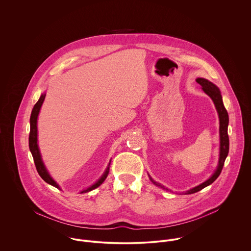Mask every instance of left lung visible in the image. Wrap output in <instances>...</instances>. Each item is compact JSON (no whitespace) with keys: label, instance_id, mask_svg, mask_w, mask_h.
Wrapping results in <instances>:
<instances>
[{"label":"left lung","instance_id":"8db88e82","mask_svg":"<svg viewBox=\"0 0 251 251\" xmlns=\"http://www.w3.org/2000/svg\"><path fill=\"white\" fill-rule=\"evenodd\" d=\"M196 82L201 85L202 90L205 92V94H207L212 99V100L215 104V109L217 111V114H218V118H219V157H218V163H217L216 169L213 173V175L207 180H205L204 182L200 183L199 185L192 187L186 191H183L182 194H192V193L200 191L204 187L212 184L215 179H217V177L220 175L221 170L224 165V161H225V159L228 155V151H229V137H228L229 117H228L227 110L223 105L220 90L215 86L214 83H212L211 81H209L208 79H205V78L198 77L196 79ZM149 178L151 180V182L153 184H155L156 186H159L163 189L168 190L163 185H161L159 182H156L150 175H149Z\"/></svg>","mask_w":251,"mask_h":251}]
</instances>
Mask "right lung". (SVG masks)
Masks as SVG:
<instances>
[{"instance_id":"obj_1","label":"right lung","mask_w":251,"mask_h":251,"mask_svg":"<svg viewBox=\"0 0 251 251\" xmlns=\"http://www.w3.org/2000/svg\"><path fill=\"white\" fill-rule=\"evenodd\" d=\"M45 96L46 94L43 93L39 100H37L35 106L32 110V114H31V118H30V135H29V148H30V151L32 152V155L34 157V161H35V164H36V170H37V173L39 174V176L41 177V179H43L44 181H46L47 183L61 189L60 185L54 180V179L51 177V175L49 174L48 170L46 169L45 165H44V162L42 160V157H41V154H40V151H39V148H38V144H37V118H38V114H39V111H40V108L41 105L44 101V99H45ZM110 163H111V159L108 163L107 167L105 169V171L103 172V174L101 175V177L100 179H98L94 184H92L90 187L82 190L80 193H85V192H89V191H92L93 189L99 187L105 179L107 178L108 174H109V168H110Z\"/></svg>"}]
</instances>
